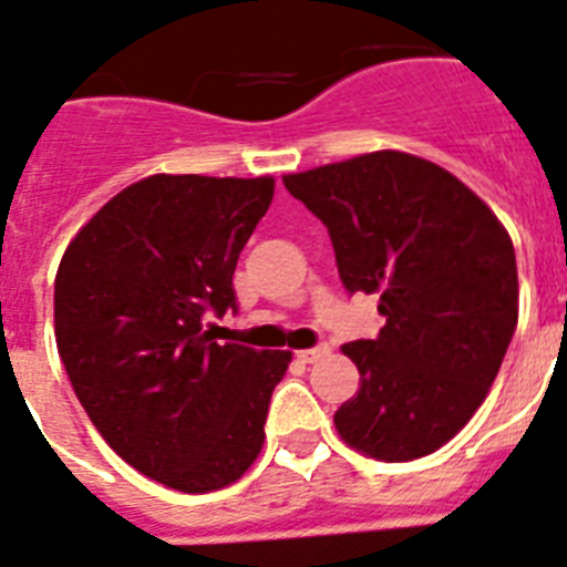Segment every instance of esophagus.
I'll return each mask as SVG.
<instances>
[{
    "instance_id": "esophagus-1",
    "label": "esophagus",
    "mask_w": 567,
    "mask_h": 567,
    "mask_svg": "<svg viewBox=\"0 0 567 567\" xmlns=\"http://www.w3.org/2000/svg\"><path fill=\"white\" fill-rule=\"evenodd\" d=\"M329 351H331V348L326 346V342H323V346L303 348V351H298V360L300 362H315V360H320V357H323V354H329Z\"/></svg>"
}]
</instances>
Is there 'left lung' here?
Instances as JSON below:
<instances>
[{
  "label": "left lung",
  "instance_id": "left-lung-1",
  "mask_svg": "<svg viewBox=\"0 0 567 567\" xmlns=\"http://www.w3.org/2000/svg\"><path fill=\"white\" fill-rule=\"evenodd\" d=\"M329 230L348 292L379 295L377 340L342 346L360 391L334 413L348 446L379 461L435 453L472 419L517 329L506 227L458 176L373 152L284 176Z\"/></svg>",
  "mask_w": 567,
  "mask_h": 567
}]
</instances>
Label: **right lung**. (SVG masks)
Instances as JSON below:
<instances>
[{"instance_id":"right-lung-1","label":"right lung","mask_w":567,"mask_h":567,"mask_svg":"<svg viewBox=\"0 0 567 567\" xmlns=\"http://www.w3.org/2000/svg\"><path fill=\"white\" fill-rule=\"evenodd\" d=\"M272 176L154 174L78 230L55 275V342L78 402L114 453L202 495L249 470L289 351L213 342Z\"/></svg>"}]
</instances>
